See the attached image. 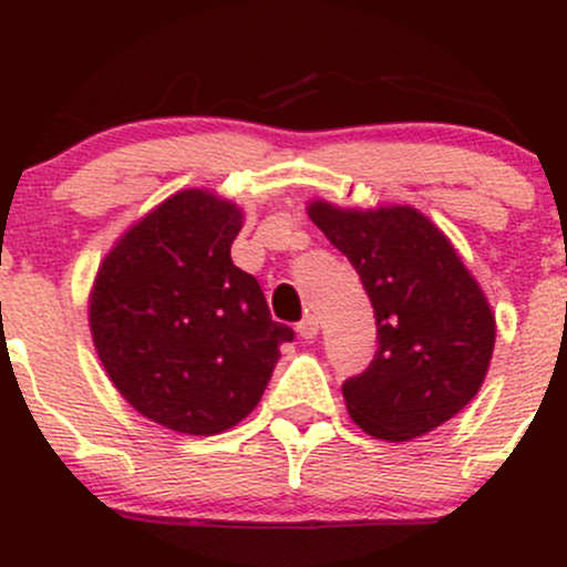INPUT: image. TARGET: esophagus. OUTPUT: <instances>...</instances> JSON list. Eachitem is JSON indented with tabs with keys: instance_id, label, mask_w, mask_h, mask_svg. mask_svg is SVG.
<instances>
[{
	"instance_id": "esophagus-1",
	"label": "esophagus",
	"mask_w": 567,
	"mask_h": 567,
	"mask_svg": "<svg viewBox=\"0 0 567 567\" xmlns=\"http://www.w3.org/2000/svg\"><path fill=\"white\" fill-rule=\"evenodd\" d=\"M298 336L306 338V341H311V338H317V333H320V320H317L315 315H306L301 322H298Z\"/></svg>"
}]
</instances>
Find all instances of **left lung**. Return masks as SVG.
<instances>
[{
	"mask_svg": "<svg viewBox=\"0 0 567 567\" xmlns=\"http://www.w3.org/2000/svg\"><path fill=\"white\" fill-rule=\"evenodd\" d=\"M309 218L357 269L379 330L370 365L341 386L349 415L386 442L445 424L480 392L496 343V317L458 252L413 207L320 199Z\"/></svg>",
	"mask_w": 567,
	"mask_h": 567,
	"instance_id": "obj_1",
	"label": "left lung"
}]
</instances>
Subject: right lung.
I'll return each instance as SVG.
<instances>
[{"label":"right lung","mask_w":567,"mask_h":567,"mask_svg":"<svg viewBox=\"0 0 567 567\" xmlns=\"http://www.w3.org/2000/svg\"><path fill=\"white\" fill-rule=\"evenodd\" d=\"M243 213L202 188L178 192L130 229L90 292L93 343L120 394L184 434H220L261 400L292 328L234 266Z\"/></svg>","instance_id":"1"}]
</instances>
